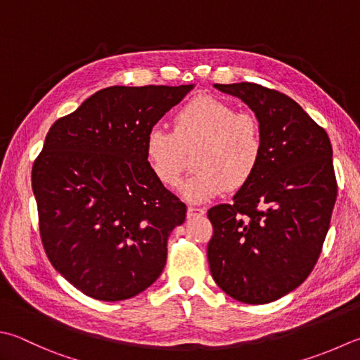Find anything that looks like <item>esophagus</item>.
I'll list each match as a JSON object with an SVG mask.
<instances>
[{"mask_svg": "<svg viewBox=\"0 0 360 360\" xmlns=\"http://www.w3.org/2000/svg\"><path fill=\"white\" fill-rule=\"evenodd\" d=\"M205 214V210L203 208H199V207H188V212H186V216L189 219L191 218H199V216H203Z\"/></svg>", "mask_w": 360, "mask_h": 360, "instance_id": "esophagus-1", "label": "esophagus"}]
</instances>
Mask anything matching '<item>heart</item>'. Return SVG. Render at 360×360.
Listing matches in <instances>:
<instances>
[{"label":"heart","mask_w":360,"mask_h":360,"mask_svg":"<svg viewBox=\"0 0 360 360\" xmlns=\"http://www.w3.org/2000/svg\"><path fill=\"white\" fill-rule=\"evenodd\" d=\"M264 138L259 117L233 105L202 96L183 105L174 116V131L160 125L147 131L144 152L152 174L162 186L177 185L193 155L195 172L181 183L189 202H205L224 189L243 188L263 158Z\"/></svg>","instance_id":"heart-1"}]
</instances>
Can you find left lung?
Instances as JSON below:
<instances>
[{"instance_id": "left-lung-1", "label": "left lung", "mask_w": 360, "mask_h": 360, "mask_svg": "<svg viewBox=\"0 0 360 360\" xmlns=\"http://www.w3.org/2000/svg\"><path fill=\"white\" fill-rule=\"evenodd\" d=\"M259 117L263 158L230 203L208 210L210 271L233 300L266 304L307 279L321 254L337 180L328 133L279 91L255 83L214 84Z\"/></svg>"}]
</instances>
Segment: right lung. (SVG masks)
Returning <instances> with one entry per match:
<instances>
[{
    "instance_id": "obj_1",
    "label": "right lung",
    "mask_w": 360,
    "mask_h": 360,
    "mask_svg": "<svg viewBox=\"0 0 360 360\" xmlns=\"http://www.w3.org/2000/svg\"><path fill=\"white\" fill-rule=\"evenodd\" d=\"M186 86H111L58 119L32 166L46 257L75 288L124 301L158 279L186 205L155 179L147 131Z\"/></svg>"
}]
</instances>
